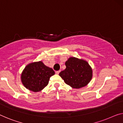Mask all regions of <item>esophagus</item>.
<instances>
[{"instance_id":"esophagus-1","label":"esophagus","mask_w":123,"mask_h":123,"mask_svg":"<svg viewBox=\"0 0 123 123\" xmlns=\"http://www.w3.org/2000/svg\"><path fill=\"white\" fill-rule=\"evenodd\" d=\"M60 72V70H58V71H56V72H55V73H56L57 75H58V74H59Z\"/></svg>"}]
</instances>
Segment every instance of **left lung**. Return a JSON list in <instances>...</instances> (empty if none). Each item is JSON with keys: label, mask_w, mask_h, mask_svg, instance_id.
Instances as JSON below:
<instances>
[{"label": "left lung", "mask_w": 123, "mask_h": 123, "mask_svg": "<svg viewBox=\"0 0 123 123\" xmlns=\"http://www.w3.org/2000/svg\"><path fill=\"white\" fill-rule=\"evenodd\" d=\"M66 69L59 73L64 82L74 88L87 85L92 78V69L86 60L70 57L65 62Z\"/></svg>", "instance_id": "left-lung-1"}]
</instances>
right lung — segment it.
<instances>
[{
    "instance_id": "add662e5",
    "label": "right lung",
    "mask_w": 123,
    "mask_h": 123,
    "mask_svg": "<svg viewBox=\"0 0 123 123\" xmlns=\"http://www.w3.org/2000/svg\"><path fill=\"white\" fill-rule=\"evenodd\" d=\"M55 72L45 65L42 61L32 62L27 65L21 75L24 86L31 91H41L48 84L50 77Z\"/></svg>"
}]
</instances>
